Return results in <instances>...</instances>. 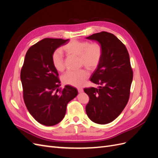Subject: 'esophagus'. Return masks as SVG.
Masks as SVG:
<instances>
[{
	"instance_id": "1",
	"label": "esophagus",
	"mask_w": 158,
	"mask_h": 158,
	"mask_svg": "<svg viewBox=\"0 0 158 158\" xmlns=\"http://www.w3.org/2000/svg\"><path fill=\"white\" fill-rule=\"evenodd\" d=\"M78 91L79 93H82V92H83L84 89H83L82 88H78Z\"/></svg>"
}]
</instances>
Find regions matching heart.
I'll return each mask as SVG.
<instances>
[{
  "mask_svg": "<svg viewBox=\"0 0 158 158\" xmlns=\"http://www.w3.org/2000/svg\"><path fill=\"white\" fill-rule=\"evenodd\" d=\"M62 50L67 55L78 56L80 64L84 65L91 71L98 67L103 57L102 46L97 42L73 40L62 47ZM52 63L58 72L62 73L64 70L63 55L60 50H56L52 53ZM88 77V72L85 69H80L77 71L67 72L63 76L62 81L66 85L80 87L84 84Z\"/></svg>",
  "mask_w": 158,
  "mask_h": 158,
  "instance_id": "b5f03b06",
  "label": "heart"
}]
</instances>
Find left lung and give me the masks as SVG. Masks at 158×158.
Here are the masks:
<instances>
[{
	"label": "left lung",
	"instance_id": "8db88e82",
	"mask_svg": "<svg viewBox=\"0 0 158 158\" xmlns=\"http://www.w3.org/2000/svg\"><path fill=\"white\" fill-rule=\"evenodd\" d=\"M86 38L99 43L103 57L90 78L100 86L84 89L89 98L85 111L91 121L104 125L114 121L126 107L133 71L126 47L115 35L101 31Z\"/></svg>",
	"mask_w": 158,
	"mask_h": 158
}]
</instances>
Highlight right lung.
I'll return each instance as SVG.
<instances>
[{
	"label": "right lung",
	"instance_id": "add662e5",
	"mask_svg": "<svg viewBox=\"0 0 158 158\" xmlns=\"http://www.w3.org/2000/svg\"><path fill=\"white\" fill-rule=\"evenodd\" d=\"M68 40L45 38L37 42L27 50L21 69L26 106L31 116L45 126L63 120L68 103L78 94L69 85L59 88V73L52 63V53Z\"/></svg>",
	"mask_w": 158,
	"mask_h": 158
}]
</instances>
